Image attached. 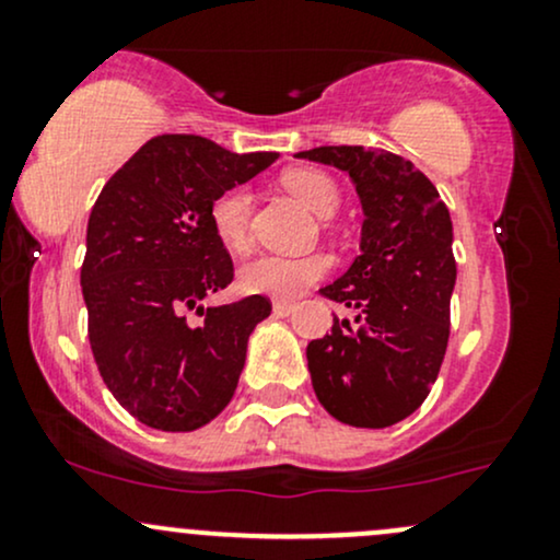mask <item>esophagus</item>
I'll use <instances>...</instances> for the list:
<instances>
[{"instance_id": "1", "label": "esophagus", "mask_w": 560, "mask_h": 560, "mask_svg": "<svg viewBox=\"0 0 560 560\" xmlns=\"http://www.w3.org/2000/svg\"><path fill=\"white\" fill-rule=\"evenodd\" d=\"M294 311V302H287V300H273V316L284 318L289 313Z\"/></svg>"}]
</instances>
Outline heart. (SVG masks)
<instances>
[{
	"label": "heart",
	"mask_w": 560,
	"mask_h": 560,
	"mask_svg": "<svg viewBox=\"0 0 560 560\" xmlns=\"http://www.w3.org/2000/svg\"><path fill=\"white\" fill-rule=\"evenodd\" d=\"M284 186L320 218H329L339 208L337 184L316 168L289 171L284 176ZM249 218H253V191L244 184L229 186L210 202V229H213L215 240L231 253H244L253 242ZM329 268L331 260L318 253L300 255V258L266 253L247 260L240 268V287L249 294L292 300L324 279Z\"/></svg>",
	"instance_id": "1"
}]
</instances>
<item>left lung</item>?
Here are the masks:
<instances>
[{
	"instance_id": "1",
	"label": "left lung",
	"mask_w": 560,
	"mask_h": 560,
	"mask_svg": "<svg viewBox=\"0 0 560 560\" xmlns=\"http://www.w3.org/2000/svg\"><path fill=\"white\" fill-rule=\"evenodd\" d=\"M298 158L345 171L363 208L361 255L320 289L358 316L334 318L331 331L307 345L313 389L337 421L392 427L427 400L445 358L453 221L436 186L395 152L316 147Z\"/></svg>"
}]
</instances>
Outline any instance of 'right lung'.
Masks as SVG:
<instances>
[{
	"label": "right lung",
	"mask_w": 560,
	"mask_h": 560,
	"mask_svg": "<svg viewBox=\"0 0 560 560\" xmlns=\"http://www.w3.org/2000/svg\"><path fill=\"white\" fill-rule=\"evenodd\" d=\"M276 158L163 133L96 197L81 266L89 345L115 400L147 427L195 432L234 397L247 339L271 316V302L253 294L202 305L234 279L210 229V202Z\"/></svg>",
	"instance_id": "obj_1"
}]
</instances>
